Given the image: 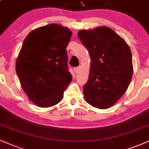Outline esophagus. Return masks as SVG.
I'll return each mask as SVG.
<instances>
[{"label": "esophagus", "instance_id": "34e87169", "mask_svg": "<svg viewBox=\"0 0 149 149\" xmlns=\"http://www.w3.org/2000/svg\"><path fill=\"white\" fill-rule=\"evenodd\" d=\"M73 71H74L75 73H79V71H80V68L79 67L75 68V69H73Z\"/></svg>", "mask_w": 149, "mask_h": 149}]
</instances>
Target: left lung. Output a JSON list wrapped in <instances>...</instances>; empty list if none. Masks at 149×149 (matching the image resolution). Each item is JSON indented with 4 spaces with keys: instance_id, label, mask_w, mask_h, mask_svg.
<instances>
[{
    "instance_id": "1",
    "label": "left lung",
    "mask_w": 149,
    "mask_h": 149,
    "mask_svg": "<svg viewBox=\"0 0 149 149\" xmlns=\"http://www.w3.org/2000/svg\"><path fill=\"white\" fill-rule=\"evenodd\" d=\"M78 36L92 60L88 80L83 87L85 101L96 108H110L126 92L131 81L130 48L122 37L107 26L80 30Z\"/></svg>"
}]
</instances>
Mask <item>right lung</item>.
<instances>
[{"mask_svg":"<svg viewBox=\"0 0 149 149\" xmlns=\"http://www.w3.org/2000/svg\"><path fill=\"white\" fill-rule=\"evenodd\" d=\"M71 35L68 28L51 23L32 30L23 41L16 71L23 91L37 106L60 103L72 80L66 50Z\"/></svg>","mask_w":149,"mask_h":149,"instance_id":"obj_1","label":"right lung"}]
</instances>
